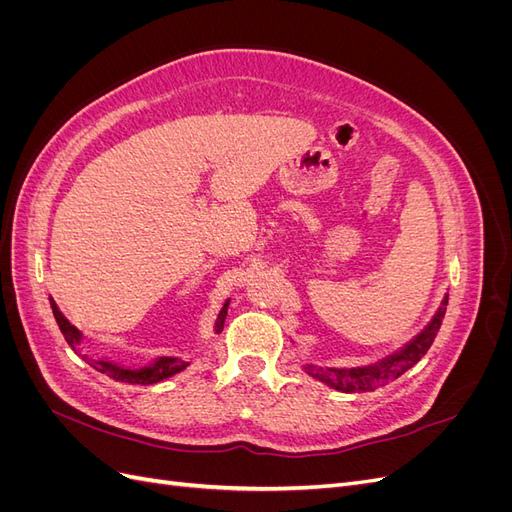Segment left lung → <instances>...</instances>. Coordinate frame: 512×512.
I'll return each mask as SVG.
<instances>
[{
    "mask_svg": "<svg viewBox=\"0 0 512 512\" xmlns=\"http://www.w3.org/2000/svg\"><path fill=\"white\" fill-rule=\"evenodd\" d=\"M446 303L448 299H444L442 307L438 309L436 318L429 322V327L418 335L412 344H408L404 350L399 354H393L391 359H386L382 365L378 367H367V369H316L312 365H307L305 369L309 374L316 376L318 380L327 382L329 386L337 391H344V393H365V391H374L376 386H382L391 380H397L401 374H406V371L416 365L418 361L423 359L425 352L431 348L433 339H436L438 331H440V324L446 312Z\"/></svg>",
    "mask_w": 512,
    "mask_h": 512,
    "instance_id": "8db88e82",
    "label": "left lung"
}]
</instances>
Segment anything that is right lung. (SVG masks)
I'll return each instance as SVG.
<instances>
[{
    "label": "right lung",
    "mask_w": 512,
    "mask_h": 512,
    "mask_svg": "<svg viewBox=\"0 0 512 512\" xmlns=\"http://www.w3.org/2000/svg\"><path fill=\"white\" fill-rule=\"evenodd\" d=\"M51 307H53V316H55V320L59 324V329H61V333H64V337H66V342L74 348V344L81 339V333L76 331L64 316H61V312H59L57 305L53 301H51ZM226 312H228V305H224L222 314L218 318V331L224 329ZM91 365H94L98 371H102V374H106L108 378H113L117 382H128V384H156V382H160L164 378H170V376L179 374L181 369L188 367V363L181 361V359H160V361H156V365L145 367L141 371L123 369V367L111 365V363H106V361H98V363H91Z\"/></svg>",
    "instance_id": "add662e5"
}]
</instances>
